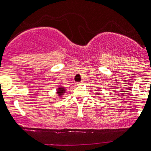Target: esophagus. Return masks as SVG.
<instances>
[{"label": "esophagus", "mask_w": 151, "mask_h": 151, "mask_svg": "<svg viewBox=\"0 0 151 151\" xmlns=\"http://www.w3.org/2000/svg\"><path fill=\"white\" fill-rule=\"evenodd\" d=\"M82 84H83V82H82V81H81V82H77V83H76V85H77V86L82 85Z\"/></svg>", "instance_id": "esophagus-1"}]
</instances>
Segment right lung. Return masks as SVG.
<instances>
[{
	"label": "right lung",
	"instance_id": "obj_1",
	"mask_svg": "<svg viewBox=\"0 0 151 151\" xmlns=\"http://www.w3.org/2000/svg\"><path fill=\"white\" fill-rule=\"evenodd\" d=\"M64 91H65V88H60L58 89V91H57V94H58L59 95H61L62 94H63Z\"/></svg>",
	"mask_w": 151,
	"mask_h": 151
}]
</instances>
